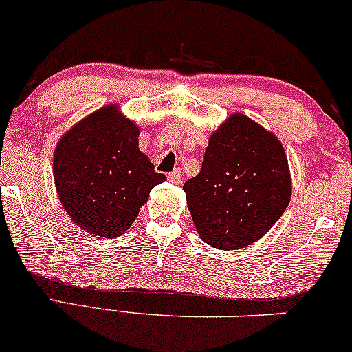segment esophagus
<instances>
[{"label": "esophagus", "mask_w": 352, "mask_h": 352, "mask_svg": "<svg viewBox=\"0 0 352 352\" xmlns=\"http://www.w3.org/2000/svg\"><path fill=\"white\" fill-rule=\"evenodd\" d=\"M168 179H170L171 182H175V184H179L181 179H182V170H181V168H176L175 171L170 173Z\"/></svg>", "instance_id": "obj_1"}]
</instances>
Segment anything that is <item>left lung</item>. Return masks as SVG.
<instances>
[{
    "label": "left lung",
    "mask_w": 352,
    "mask_h": 352,
    "mask_svg": "<svg viewBox=\"0 0 352 352\" xmlns=\"http://www.w3.org/2000/svg\"><path fill=\"white\" fill-rule=\"evenodd\" d=\"M182 189L205 243L245 248L265 234L289 204L286 153L275 135L237 113L210 137L200 173Z\"/></svg>",
    "instance_id": "8db88e82"
}]
</instances>
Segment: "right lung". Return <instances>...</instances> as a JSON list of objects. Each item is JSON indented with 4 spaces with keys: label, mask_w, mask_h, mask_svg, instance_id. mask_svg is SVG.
I'll return each mask as SVG.
<instances>
[{
    "label": "right lung",
    "mask_w": 352,
    "mask_h": 352,
    "mask_svg": "<svg viewBox=\"0 0 352 352\" xmlns=\"http://www.w3.org/2000/svg\"><path fill=\"white\" fill-rule=\"evenodd\" d=\"M139 129L115 107L76 124L54 150L53 176L63 207L85 232L116 237L166 179L139 150Z\"/></svg>",
    "instance_id": "add662e5"
}]
</instances>
